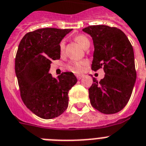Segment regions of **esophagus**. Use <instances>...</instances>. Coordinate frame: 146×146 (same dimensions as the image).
Masks as SVG:
<instances>
[{
  "instance_id": "1",
  "label": "esophagus",
  "mask_w": 146,
  "mask_h": 146,
  "mask_svg": "<svg viewBox=\"0 0 146 146\" xmlns=\"http://www.w3.org/2000/svg\"><path fill=\"white\" fill-rule=\"evenodd\" d=\"M82 77H83V76H82V75H76V78H78V80H80Z\"/></svg>"
}]
</instances>
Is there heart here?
Returning <instances> with one entry per match:
<instances>
[{"label":"heart","mask_w":146,"mask_h":146,"mask_svg":"<svg viewBox=\"0 0 146 146\" xmlns=\"http://www.w3.org/2000/svg\"><path fill=\"white\" fill-rule=\"evenodd\" d=\"M75 40L77 42L84 48H87V47L90 46V42L87 36L84 35H78L75 36ZM59 48L61 51H63L64 48V40H62L59 43ZM86 62L84 61H80V62H70L69 67L71 70L75 72H80L83 70L84 67L86 65Z\"/></svg>","instance_id":"1"}]
</instances>
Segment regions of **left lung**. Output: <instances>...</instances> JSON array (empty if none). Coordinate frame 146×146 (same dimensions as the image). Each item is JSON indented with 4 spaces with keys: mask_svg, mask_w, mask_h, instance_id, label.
I'll return each instance as SVG.
<instances>
[{
    "mask_svg": "<svg viewBox=\"0 0 146 146\" xmlns=\"http://www.w3.org/2000/svg\"><path fill=\"white\" fill-rule=\"evenodd\" d=\"M94 44L92 70H104V78L89 88L90 103L104 114L117 113L126 106L132 93L137 73L133 47L120 29L105 25L83 29Z\"/></svg>",
    "mask_w": 146,
    "mask_h": 146,
    "instance_id": "obj_1",
    "label": "left lung"
}]
</instances>
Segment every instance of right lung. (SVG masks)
I'll return each mask as SVG.
<instances>
[{"instance_id":"add662e5","label":"right lung","mask_w":146,"mask_h":146,"mask_svg":"<svg viewBox=\"0 0 146 146\" xmlns=\"http://www.w3.org/2000/svg\"><path fill=\"white\" fill-rule=\"evenodd\" d=\"M72 29L45 28L27 33L15 57L20 96L27 108L43 119L56 117L68 106V92L77 82L72 72L57 78L48 73L52 60L60 59L59 43Z\"/></svg>"}]
</instances>
